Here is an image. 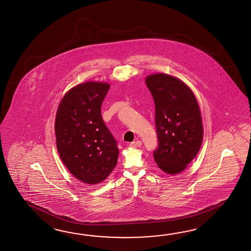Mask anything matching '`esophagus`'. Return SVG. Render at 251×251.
Returning a JSON list of instances; mask_svg holds the SVG:
<instances>
[{
  "label": "esophagus",
  "instance_id": "34e87169",
  "mask_svg": "<svg viewBox=\"0 0 251 251\" xmlns=\"http://www.w3.org/2000/svg\"><path fill=\"white\" fill-rule=\"evenodd\" d=\"M141 141L140 140H136V141H133V142H131L130 144H129V146L130 147H132V148H139V147H140L141 146Z\"/></svg>",
  "mask_w": 251,
  "mask_h": 251
}]
</instances>
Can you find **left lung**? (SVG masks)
<instances>
[{
    "instance_id": "8db88e82",
    "label": "left lung",
    "mask_w": 251,
    "mask_h": 251,
    "mask_svg": "<svg viewBox=\"0 0 251 251\" xmlns=\"http://www.w3.org/2000/svg\"><path fill=\"white\" fill-rule=\"evenodd\" d=\"M146 84L155 101L158 146L154 159L165 173H180L195 158L202 142L198 102L192 90L172 75H151Z\"/></svg>"
}]
</instances>
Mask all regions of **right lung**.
<instances>
[{
    "mask_svg": "<svg viewBox=\"0 0 251 251\" xmlns=\"http://www.w3.org/2000/svg\"><path fill=\"white\" fill-rule=\"evenodd\" d=\"M110 84L86 82L63 97L55 122L56 148L62 162L84 184H99L116 167L117 141L106 127L100 107Z\"/></svg>",
    "mask_w": 251,
    "mask_h": 251,
    "instance_id": "1",
    "label": "right lung"
}]
</instances>
